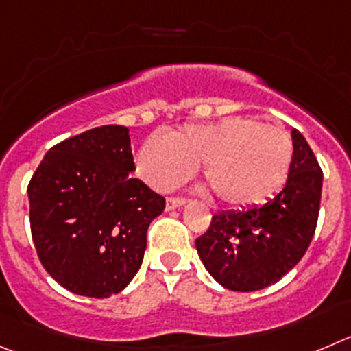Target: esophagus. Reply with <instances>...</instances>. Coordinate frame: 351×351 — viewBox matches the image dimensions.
Listing matches in <instances>:
<instances>
[{
    "instance_id": "1",
    "label": "esophagus",
    "mask_w": 351,
    "mask_h": 351,
    "mask_svg": "<svg viewBox=\"0 0 351 351\" xmlns=\"http://www.w3.org/2000/svg\"><path fill=\"white\" fill-rule=\"evenodd\" d=\"M183 204H185V199L183 197H168L166 199V211H173V209L180 208Z\"/></svg>"
}]
</instances>
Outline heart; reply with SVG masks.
I'll return each mask as SVG.
<instances>
[{"instance_id": "b5f03b06", "label": "heart", "mask_w": 351, "mask_h": 351, "mask_svg": "<svg viewBox=\"0 0 351 351\" xmlns=\"http://www.w3.org/2000/svg\"><path fill=\"white\" fill-rule=\"evenodd\" d=\"M293 140L280 128L251 117L191 124L166 138L150 135L136 156V171L157 191H171L204 165L216 199L250 208L274 197L286 183Z\"/></svg>"}]
</instances>
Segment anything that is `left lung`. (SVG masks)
<instances>
[{
	"label": "left lung",
	"instance_id": "8db88e82",
	"mask_svg": "<svg viewBox=\"0 0 351 351\" xmlns=\"http://www.w3.org/2000/svg\"><path fill=\"white\" fill-rule=\"evenodd\" d=\"M293 162L279 194L261 206L213 216L195 239L199 258L213 279L230 291L263 289L280 280L308 250L322 194V169L298 130Z\"/></svg>",
	"mask_w": 351,
	"mask_h": 351
}]
</instances>
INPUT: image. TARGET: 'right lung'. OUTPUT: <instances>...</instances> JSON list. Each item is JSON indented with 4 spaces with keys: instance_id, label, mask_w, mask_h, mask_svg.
Masks as SVG:
<instances>
[{
    "instance_id": "obj_1",
    "label": "right lung",
    "mask_w": 351,
    "mask_h": 351,
    "mask_svg": "<svg viewBox=\"0 0 351 351\" xmlns=\"http://www.w3.org/2000/svg\"><path fill=\"white\" fill-rule=\"evenodd\" d=\"M131 171L130 130L107 124L51 147L29 182L39 261L71 293L109 298L142 265L147 228L166 201Z\"/></svg>"
}]
</instances>
